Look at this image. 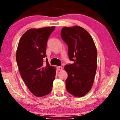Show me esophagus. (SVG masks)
I'll return each mask as SVG.
<instances>
[{
  "instance_id": "obj_1",
  "label": "esophagus",
  "mask_w": 120,
  "mask_h": 120,
  "mask_svg": "<svg viewBox=\"0 0 120 120\" xmlns=\"http://www.w3.org/2000/svg\"><path fill=\"white\" fill-rule=\"evenodd\" d=\"M56 69H57L58 70H59V71H61V70H62L63 69L62 67H59V66L56 67Z\"/></svg>"
}]
</instances>
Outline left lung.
<instances>
[{"instance_id": "8db88e82", "label": "left lung", "mask_w": 120, "mask_h": 120, "mask_svg": "<svg viewBox=\"0 0 120 120\" xmlns=\"http://www.w3.org/2000/svg\"><path fill=\"white\" fill-rule=\"evenodd\" d=\"M61 36L68 46V56L73 64L66 65L68 74L66 89L76 97L86 95L92 88L97 69V51L93 38L79 26L64 27Z\"/></svg>"}]
</instances>
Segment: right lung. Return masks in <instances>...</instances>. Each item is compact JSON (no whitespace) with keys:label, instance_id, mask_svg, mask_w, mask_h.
Returning <instances> with one entry per match:
<instances>
[{"label":"right lung","instance_id":"obj_1","mask_svg":"<svg viewBox=\"0 0 120 120\" xmlns=\"http://www.w3.org/2000/svg\"><path fill=\"white\" fill-rule=\"evenodd\" d=\"M55 26L27 30L20 39L16 53V61L24 82L34 96L42 97L51 92L56 69L50 66L46 57L48 39Z\"/></svg>","mask_w":120,"mask_h":120}]
</instances>
